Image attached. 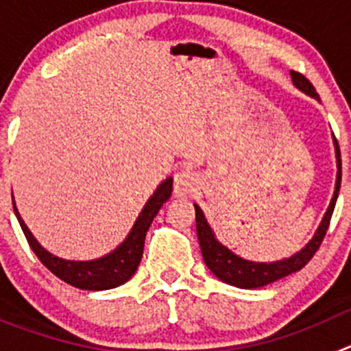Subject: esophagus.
Returning a JSON list of instances; mask_svg holds the SVG:
<instances>
[{
  "label": "esophagus",
  "mask_w": 351,
  "mask_h": 351,
  "mask_svg": "<svg viewBox=\"0 0 351 351\" xmlns=\"http://www.w3.org/2000/svg\"><path fill=\"white\" fill-rule=\"evenodd\" d=\"M198 186L197 173L190 169H182L173 178V193L176 197H188L193 193Z\"/></svg>",
  "instance_id": "esophagus-1"
}]
</instances>
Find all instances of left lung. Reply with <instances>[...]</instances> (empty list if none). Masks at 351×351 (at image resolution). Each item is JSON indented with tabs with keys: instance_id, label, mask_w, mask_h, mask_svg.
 <instances>
[{
	"instance_id": "1",
	"label": "left lung",
	"mask_w": 351,
	"mask_h": 351,
	"mask_svg": "<svg viewBox=\"0 0 351 351\" xmlns=\"http://www.w3.org/2000/svg\"><path fill=\"white\" fill-rule=\"evenodd\" d=\"M293 86L300 89L306 95L313 96L316 100L318 93H316L315 86L309 82L302 73L299 71H290ZM334 137V135H332ZM334 147H336V160H337V179H336V190H334L332 200L328 204L327 213H325L324 219H322L320 226L316 228L315 235L306 246L300 251H297L295 255H291L290 258L276 260V262H251V260H244L232 253L226 246H223L218 239L214 237L213 228L207 223L206 216H204L202 209L195 204V218H197V235L198 243H200V250H202V256L209 271L213 272L218 280L225 281V283L232 285L237 288H260L265 287L269 283L281 280L285 276L297 272L313 258L318 247H320L322 241H324L325 234H327L328 223L332 218L334 207H336L337 195H339V186H341V153L339 145H337L336 137H334Z\"/></svg>"
}]
</instances>
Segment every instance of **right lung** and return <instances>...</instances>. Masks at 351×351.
I'll use <instances>...</instances> for the list:
<instances>
[{"mask_svg": "<svg viewBox=\"0 0 351 351\" xmlns=\"http://www.w3.org/2000/svg\"><path fill=\"white\" fill-rule=\"evenodd\" d=\"M170 195H172V178H167L145 202L144 209L138 214L137 221L133 223V228L126 235L125 241L116 250L110 251L108 255L96 260H88V262L63 260L49 253L45 247L40 246L38 241L33 237V234L26 226V223L23 221L17 207H15V200H12V204H14V213L31 250L35 251L40 262L52 274L58 276L60 280L71 285V287L80 288V290H108V288H116L126 283L135 274L138 263H141L142 251H144L145 234H147L149 226L153 223L158 210L169 200Z\"/></svg>", "mask_w": 351, "mask_h": 351, "instance_id": "1", "label": "right lung"}]
</instances>
